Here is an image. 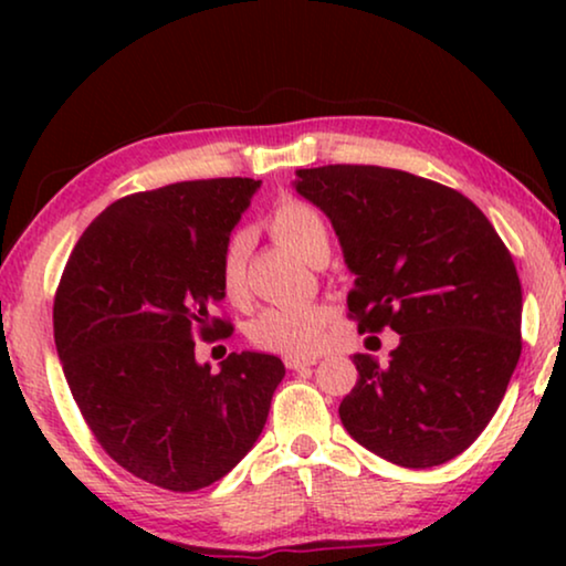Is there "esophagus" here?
<instances>
[{"mask_svg": "<svg viewBox=\"0 0 566 566\" xmlns=\"http://www.w3.org/2000/svg\"><path fill=\"white\" fill-rule=\"evenodd\" d=\"M314 358H285V368H291V370H306V368H312L314 366Z\"/></svg>", "mask_w": 566, "mask_h": 566, "instance_id": "obj_1", "label": "esophagus"}]
</instances>
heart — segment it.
<instances>
[{
    "instance_id": "1",
    "label": "heart",
    "mask_w": 566,
    "mask_h": 566,
    "mask_svg": "<svg viewBox=\"0 0 566 566\" xmlns=\"http://www.w3.org/2000/svg\"><path fill=\"white\" fill-rule=\"evenodd\" d=\"M270 231L304 260H312L324 247L329 250L327 223L316 208L301 203V200L277 203L275 211L270 213ZM247 254H250V239L244 231H239L223 244L219 260L221 289L234 301L244 296ZM327 322L329 308L322 304H273L254 316L247 332L262 350L289 355V358H308L322 345Z\"/></svg>"
}]
</instances>
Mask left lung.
Segmentation results:
<instances>
[{
  "mask_svg": "<svg viewBox=\"0 0 566 566\" xmlns=\"http://www.w3.org/2000/svg\"><path fill=\"white\" fill-rule=\"evenodd\" d=\"M293 188L332 221L358 329L401 335L389 366L353 355L345 430L407 469L455 459L490 424L521 358L523 291L507 247L467 196L401 169H296Z\"/></svg>",
  "mask_w": 566,
  "mask_h": 566,
  "instance_id": "left-lung-1",
  "label": "left lung"
}]
</instances>
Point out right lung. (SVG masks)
Wrapping results in <instances>:
<instances>
[{
    "label": "right lung",
    "mask_w": 566,
    "mask_h": 566,
    "mask_svg": "<svg viewBox=\"0 0 566 566\" xmlns=\"http://www.w3.org/2000/svg\"><path fill=\"white\" fill-rule=\"evenodd\" d=\"M260 180L175 182L115 200L76 242L53 301V339L97 443L144 482L196 492L227 476L268 422L285 366L196 339L229 337L219 260Z\"/></svg>",
    "instance_id": "right-lung-1"
}]
</instances>
